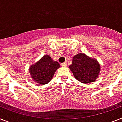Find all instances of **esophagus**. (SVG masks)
<instances>
[{
  "mask_svg": "<svg viewBox=\"0 0 122 122\" xmlns=\"http://www.w3.org/2000/svg\"><path fill=\"white\" fill-rule=\"evenodd\" d=\"M61 65H62V66H63V67H66L67 66V62H63Z\"/></svg>",
  "mask_w": 122,
  "mask_h": 122,
  "instance_id": "1",
  "label": "esophagus"
}]
</instances>
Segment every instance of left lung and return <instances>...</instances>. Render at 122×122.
<instances>
[{
  "label": "left lung",
  "instance_id": "obj_1",
  "mask_svg": "<svg viewBox=\"0 0 122 122\" xmlns=\"http://www.w3.org/2000/svg\"><path fill=\"white\" fill-rule=\"evenodd\" d=\"M69 67L75 78L83 83L95 81L100 70L97 60L81 53L73 57L72 63Z\"/></svg>",
  "mask_w": 122,
  "mask_h": 122
}]
</instances>
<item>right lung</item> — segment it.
<instances>
[{
	"label": "right lung",
	"instance_id": "add662e5",
	"mask_svg": "<svg viewBox=\"0 0 122 122\" xmlns=\"http://www.w3.org/2000/svg\"><path fill=\"white\" fill-rule=\"evenodd\" d=\"M59 67L60 64L58 62H54L49 55H45L35 65H32L29 70L34 81L44 85L51 80Z\"/></svg>",
	"mask_w": 122,
	"mask_h": 122
}]
</instances>
